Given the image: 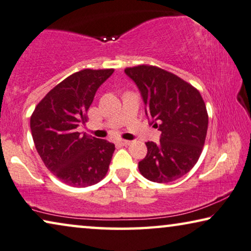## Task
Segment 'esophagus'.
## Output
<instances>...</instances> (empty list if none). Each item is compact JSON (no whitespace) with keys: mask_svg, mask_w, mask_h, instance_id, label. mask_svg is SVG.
<instances>
[{"mask_svg":"<svg viewBox=\"0 0 251 251\" xmlns=\"http://www.w3.org/2000/svg\"><path fill=\"white\" fill-rule=\"evenodd\" d=\"M118 142L121 143L122 146H125V147L126 146H129V144H130V141H127V140H119Z\"/></svg>","mask_w":251,"mask_h":251,"instance_id":"1","label":"esophagus"}]
</instances>
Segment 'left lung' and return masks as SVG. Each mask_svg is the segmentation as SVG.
<instances>
[{
    "label": "left lung",
    "mask_w": 251,
    "mask_h": 251,
    "mask_svg": "<svg viewBox=\"0 0 251 251\" xmlns=\"http://www.w3.org/2000/svg\"><path fill=\"white\" fill-rule=\"evenodd\" d=\"M146 104V115L161 132L148 141L140 173L157 183L176 181L191 171L202 151L208 128L206 104L199 91L174 74L154 66L126 68Z\"/></svg>",
    "instance_id": "left-lung-1"
}]
</instances>
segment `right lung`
<instances>
[{
    "mask_svg": "<svg viewBox=\"0 0 251 251\" xmlns=\"http://www.w3.org/2000/svg\"><path fill=\"white\" fill-rule=\"evenodd\" d=\"M114 69H84L53 87L36 105L30 130L38 154L56 178L75 188L97 184L107 174L115 144L77 132L99 87Z\"/></svg>",
    "mask_w": 251,
    "mask_h": 251,
    "instance_id": "add662e5",
    "label": "right lung"
}]
</instances>
